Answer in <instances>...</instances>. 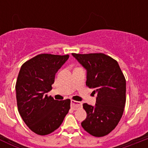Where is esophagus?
<instances>
[{"label":"esophagus","instance_id":"obj_1","mask_svg":"<svg viewBox=\"0 0 148 148\" xmlns=\"http://www.w3.org/2000/svg\"><path fill=\"white\" fill-rule=\"evenodd\" d=\"M82 107V104L79 101H76L71 100V108L73 110H77L78 108H80Z\"/></svg>","mask_w":148,"mask_h":148}]
</instances>
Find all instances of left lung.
Returning a JSON list of instances; mask_svg holds the SVG:
<instances>
[{
    "instance_id": "1",
    "label": "left lung",
    "mask_w": 148,
    "mask_h": 148,
    "mask_svg": "<svg viewBox=\"0 0 148 148\" xmlns=\"http://www.w3.org/2000/svg\"><path fill=\"white\" fill-rule=\"evenodd\" d=\"M87 70L86 85L93 89L96 104H83L87 118L82 127L90 135L101 137L115 129L126 103V80L118 62L104 53H72Z\"/></svg>"
}]
</instances>
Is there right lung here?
Masks as SVG:
<instances>
[{"label": "right lung", "mask_w": 148, "mask_h": 148, "mask_svg": "<svg viewBox=\"0 0 148 148\" xmlns=\"http://www.w3.org/2000/svg\"><path fill=\"white\" fill-rule=\"evenodd\" d=\"M69 55L44 53L26 61L21 67L15 90L18 112L30 130L40 136L57 130L70 109V99L55 100L47 94L55 75Z\"/></svg>", "instance_id": "obj_1"}]
</instances>
